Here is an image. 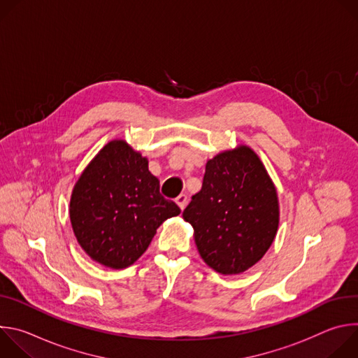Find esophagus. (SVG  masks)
<instances>
[{"label": "esophagus", "instance_id": "esophagus-1", "mask_svg": "<svg viewBox=\"0 0 358 358\" xmlns=\"http://www.w3.org/2000/svg\"><path fill=\"white\" fill-rule=\"evenodd\" d=\"M187 201H188V198H187V195H185V194H180V195L176 198L177 206H178L181 210H184V208H185V206H187Z\"/></svg>", "mask_w": 358, "mask_h": 358}]
</instances>
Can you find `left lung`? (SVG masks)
<instances>
[{"label":"left lung","mask_w":358,"mask_h":358,"mask_svg":"<svg viewBox=\"0 0 358 358\" xmlns=\"http://www.w3.org/2000/svg\"><path fill=\"white\" fill-rule=\"evenodd\" d=\"M182 218L202 261L215 272L238 275L258 264L278 232L279 199L257 152L239 144L208 160L202 188Z\"/></svg>","instance_id":"1"}]
</instances>
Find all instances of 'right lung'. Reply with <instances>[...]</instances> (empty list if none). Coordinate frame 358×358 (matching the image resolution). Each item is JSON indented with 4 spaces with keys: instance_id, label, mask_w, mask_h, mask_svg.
<instances>
[{
    "instance_id": "right-lung-1",
    "label": "right lung",
    "mask_w": 358,
    "mask_h": 358,
    "mask_svg": "<svg viewBox=\"0 0 358 358\" xmlns=\"http://www.w3.org/2000/svg\"><path fill=\"white\" fill-rule=\"evenodd\" d=\"M180 213L160 194L147 157L123 138L109 141L92 159L69 202L78 243L90 259L110 269L133 265L157 228Z\"/></svg>"
}]
</instances>
